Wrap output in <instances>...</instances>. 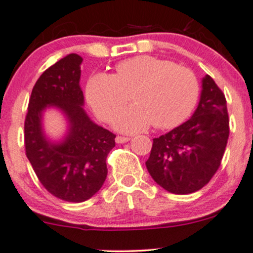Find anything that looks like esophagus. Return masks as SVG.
Wrapping results in <instances>:
<instances>
[{
  "label": "esophagus",
  "instance_id": "1",
  "mask_svg": "<svg viewBox=\"0 0 253 253\" xmlns=\"http://www.w3.org/2000/svg\"><path fill=\"white\" fill-rule=\"evenodd\" d=\"M115 141L116 143H126L129 141V137H124V136H117L116 138H115Z\"/></svg>",
  "mask_w": 253,
  "mask_h": 253
}]
</instances>
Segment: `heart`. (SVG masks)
Masks as SVG:
<instances>
[{
  "mask_svg": "<svg viewBox=\"0 0 253 253\" xmlns=\"http://www.w3.org/2000/svg\"><path fill=\"white\" fill-rule=\"evenodd\" d=\"M116 75L96 72L88 79L86 99L101 120H110L130 98L136 104L115 115L112 126L134 133L149 128H172L195 110L200 84L187 67L155 56L141 55L116 65Z\"/></svg>",
  "mask_w": 253,
  "mask_h": 253,
  "instance_id": "1",
  "label": "heart"
}]
</instances>
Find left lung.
<instances>
[{
    "label": "left lung",
    "mask_w": 253,
    "mask_h": 253,
    "mask_svg": "<svg viewBox=\"0 0 253 253\" xmlns=\"http://www.w3.org/2000/svg\"><path fill=\"white\" fill-rule=\"evenodd\" d=\"M229 138L226 100L211 76L202 78L200 103L192 117L153 139L145 162L153 180L168 192L187 195L211 181Z\"/></svg>",
    "instance_id": "obj_1"
}]
</instances>
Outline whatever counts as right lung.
<instances>
[{
  "label": "right lung",
  "mask_w": 253,
  "mask_h": 253,
  "mask_svg": "<svg viewBox=\"0 0 253 253\" xmlns=\"http://www.w3.org/2000/svg\"><path fill=\"white\" fill-rule=\"evenodd\" d=\"M83 58L70 53L48 67L35 83L24 124L25 153L45 188L67 202H84L101 188L106 157L115 147V134L90 120L84 106L81 81ZM55 108L68 128L58 141L46 136L43 112Z\"/></svg>",
  "instance_id": "right-lung-1"
}]
</instances>
